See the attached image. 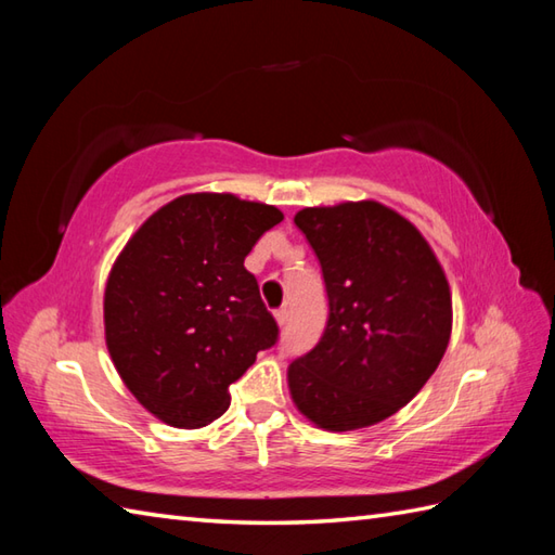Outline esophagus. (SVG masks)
I'll use <instances>...</instances> for the list:
<instances>
[{"mask_svg": "<svg viewBox=\"0 0 555 555\" xmlns=\"http://www.w3.org/2000/svg\"><path fill=\"white\" fill-rule=\"evenodd\" d=\"M274 317H276V322H279V326H286V324H288V310H286V308H281V310H276V312H274Z\"/></svg>", "mask_w": 555, "mask_h": 555, "instance_id": "esophagus-1", "label": "esophagus"}]
</instances>
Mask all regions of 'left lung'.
Instances as JSON below:
<instances>
[{"mask_svg":"<svg viewBox=\"0 0 555 555\" xmlns=\"http://www.w3.org/2000/svg\"><path fill=\"white\" fill-rule=\"evenodd\" d=\"M320 259L328 320L288 367L293 403L317 427L350 431L391 417L439 367L451 291L422 233L372 199L296 215Z\"/></svg>","mask_w":555,"mask_h":555,"instance_id":"1","label":"left lung"}]
</instances>
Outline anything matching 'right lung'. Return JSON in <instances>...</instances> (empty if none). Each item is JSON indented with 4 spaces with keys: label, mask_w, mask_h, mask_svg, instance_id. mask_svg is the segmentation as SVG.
<instances>
[{
    "label": "right lung",
    "mask_w": 555,
    "mask_h": 555,
    "mask_svg": "<svg viewBox=\"0 0 555 555\" xmlns=\"http://www.w3.org/2000/svg\"><path fill=\"white\" fill-rule=\"evenodd\" d=\"M284 215L235 195H181L126 243L104 291V334L140 405L195 429L229 410V386L279 326L243 267Z\"/></svg>",
    "instance_id": "obj_1"
}]
</instances>
